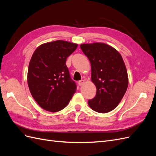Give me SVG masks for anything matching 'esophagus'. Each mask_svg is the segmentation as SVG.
<instances>
[{
    "label": "esophagus",
    "mask_w": 156,
    "mask_h": 156,
    "mask_svg": "<svg viewBox=\"0 0 156 156\" xmlns=\"http://www.w3.org/2000/svg\"><path fill=\"white\" fill-rule=\"evenodd\" d=\"M84 83V80H81V81H79L78 82V84H79V85L80 87L82 86Z\"/></svg>",
    "instance_id": "obj_1"
}]
</instances>
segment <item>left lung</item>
<instances>
[{
    "instance_id": "1",
    "label": "left lung",
    "mask_w": 156,
    "mask_h": 156,
    "mask_svg": "<svg viewBox=\"0 0 156 156\" xmlns=\"http://www.w3.org/2000/svg\"><path fill=\"white\" fill-rule=\"evenodd\" d=\"M91 64V80L96 95L88 100L92 110L107 113L118 106L127 90L128 76L121 55L112 47L103 43L80 45Z\"/></svg>"
}]
</instances>
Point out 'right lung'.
I'll return each mask as SVG.
<instances>
[{
    "mask_svg": "<svg viewBox=\"0 0 156 156\" xmlns=\"http://www.w3.org/2000/svg\"><path fill=\"white\" fill-rule=\"evenodd\" d=\"M77 44L56 40L41 44L33 53L29 65L27 83L33 98L42 108L57 112L68 105L76 92L66 64Z\"/></svg>",
    "mask_w": 156,
    "mask_h": 156,
    "instance_id": "right-lung-1",
    "label": "right lung"
}]
</instances>
